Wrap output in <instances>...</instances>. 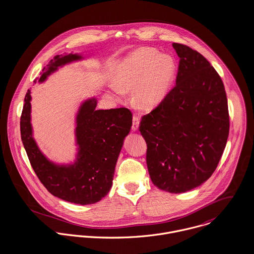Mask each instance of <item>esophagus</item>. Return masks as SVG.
<instances>
[{
    "mask_svg": "<svg viewBox=\"0 0 254 254\" xmlns=\"http://www.w3.org/2000/svg\"><path fill=\"white\" fill-rule=\"evenodd\" d=\"M139 124H140V118L138 115H134L133 116V124H132V130L135 132V131H138L139 129Z\"/></svg>",
    "mask_w": 254,
    "mask_h": 254,
    "instance_id": "34e87169",
    "label": "esophagus"
}]
</instances>
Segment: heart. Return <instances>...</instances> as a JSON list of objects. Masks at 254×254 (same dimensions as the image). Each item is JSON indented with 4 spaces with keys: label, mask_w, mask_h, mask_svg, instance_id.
I'll use <instances>...</instances> for the list:
<instances>
[{
    "label": "heart",
    "mask_w": 254,
    "mask_h": 254,
    "mask_svg": "<svg viewBox=\"0 0 254 254\" xmlns=\"http://www.w3.org/2000/svg\"><path fill=\"white\" fill-rule=\"evenodd\" d=\"M175 73L176 62L172 56L159 54L152 48H141L119 64L113 82L122 92L135 89L133 96L137 106L152 109L167 97Z\"/></svg>",
    "instance_id": "heart-1"
}]
</instances>
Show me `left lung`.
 I'll return each instance as SVG.
<instances>
[{"label":"left lung","mask_w":254,"mask_h":254,"mask_svg":"<svg viewBox=\"0 0 254 254\" xmlns=\"http://www.w3.org/2000/svg\"><path fill=\"white\" fill-rule=\"evenodd\" d=\"M180 58L175 87L142 117L146 165L158 189L180 193L210 178L227 144L228 101L221 77L190 47L173 43Z\"/></svg>","instance_id":"1"}]
</instances>
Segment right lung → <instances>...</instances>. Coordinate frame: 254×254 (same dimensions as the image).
<instances>
[{"label":"right lung","instance_id":"right-lung-1","mask_svg":"<svg viewBox=\"0 0 254 254\" xmlns=\"http://www.w3.org/2000/svg\"><path fill=\"white\" fill-rule=\"evenodd\" d=\"M82 59L77 54L56 56L34 82L42 83L59 66ZM30 102L28 90L20 117V134L39 180L61 199L82 205L100 201L112 186L117 158L132 126L131 111L126 108L97 110L95 98L82 103L76 116V159L71 164L60 165L43 154L33 138Z\"/></svg>","mask_w":254,"mask_h":254}]
</instances>
